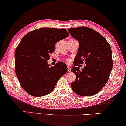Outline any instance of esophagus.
<instances>
[{"label": "esophagus", "instance_id": "34e87169", "mask_svg": "<svg viewBox=\"0 0 126 126\" xmlns=\"http://www.w3.org/2000/svg\"><path fill=\"white\" fill-rule=\"evenodd\" d=\"M67 71H68V72H71V68L70 67H67Z\"/></svg>", "mask_w": 126, "mask_h": 126}]
</instances>
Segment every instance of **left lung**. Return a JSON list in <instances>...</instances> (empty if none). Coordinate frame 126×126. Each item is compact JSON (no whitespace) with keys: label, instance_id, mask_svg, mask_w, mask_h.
I'll return each mask as SVG.
<instances>
[{"label":"left lung","instance_id":"1","mask_svg":"<svg viewBox=\"0 0 126 126\" xmlns=\"http://www.w3.org/2000/svg\"><path fill=\"white\" fill-rule=\"evenodd\" d=\"M68 30L79 43L75 67L71 70L76 75V80L71 83L72 89L80 96H92L102 89L110 75L113 65L110 45L100 33L91 28ZM83 62L86 65L80 70L77 65Z\"/></svg>","mask_w":126,"mask_h":126}]
</instances>
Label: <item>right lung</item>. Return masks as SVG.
Masks as SVG:
<instances>
[{
    "label": "right lung",
    "mask_w": 126,
    "mask_h": 126,
    "mask_svg": "<svg viewBox=\"0 0 126 126\" xmlns=\"http://www.w3.org/2000/svg\"><path fill=\"white\" fill-rule=\"evenodd\" d=\"M69 36L65 28H41L27 33L15 50V72L21 86L33 96H45L54 90L66 73L62 62L54 66L47 63L55 43Z\"/></svg>",
    "instance_id": "1"
}]
</instances>
